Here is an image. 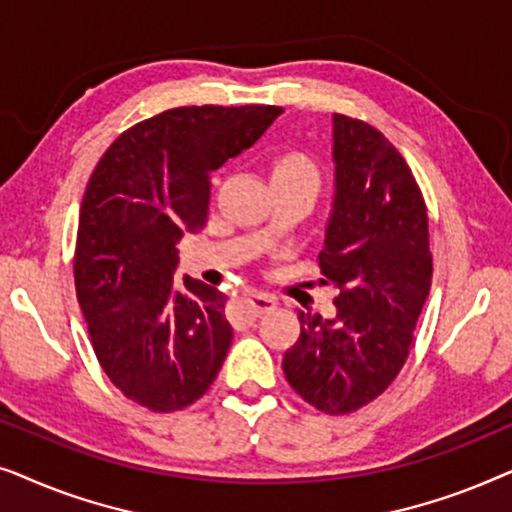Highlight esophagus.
<instances>
[{"label": "esophagus", "instance_id": "obj_1", "mask_svg": "<svg viewBox=\"0 0 512 512\" xmlns=\"http://www.w3.org/2000/svg\"><path fill=\"white\" fill-rule=\"evenodd\" d=\"M249 307V312L254 314V317H261L265 312H272L277 307V298L270 296V293H251V296L244 300Z\"/></svg>", "mask_w": 512, "mask_h": 512}]
</instances>
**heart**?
Wrapping results in <instances>:
<instances>
[{
    "label": "heart",
    "instance_id": "b5f03b06",
    "mask_svg": "<svg viewBox=\"0 0 512 512\" xmlns=\"http://www.w3.org/2000/svg\"><path fill=\"white\" fill-rule=\"evenodd\" d=\"M272 179H314L319 181V172L314 163L303 153H282L272 163Z\"/></svg>",
    "mask_w": 512,
    "mask_h": 512
}]
</instances>
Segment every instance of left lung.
Masks as SVG:
<instances>
[{"label":"left lung","mask_w":512,"mask_h":512,"mask_svg":"<svg viewBox=\"0 0 512 512\" xmlns=\"http://www.w3.org/2000/svg\"><path fill=\"white\" fill-rule=\"evenodd\" d=\"M335 195L319 268L338 289L335 317L300 312L284 354L296 394L347 415L394 382L429 298V216L415 177L373 125L333 114Z\"/></svg>","instance_id":"8db88e82"}]
</instances>
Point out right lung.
Instances as JSON below:
<instances>
[{"mask_svg": "<svg viewBox=\"0 0 512 512\" xmlns=\"http://www.w3.org/2000/svg\"><path fill=\"white\" fill-rule=\"evenodd\" d=\"M279 114L265 104L167 109L123 132L88 181L76 298L104 373L153 412L198 401L226 359V293L188 275L174 282L177 244L205 226L212 172Z\"/></svg>", "mask_w": 512, "mask_h": 512, "instance_id": "obj_1", "label": "right lung"}]
</instances>
